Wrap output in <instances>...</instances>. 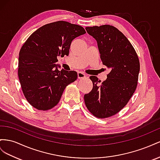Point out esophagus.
<instances>
[{
    "label": "esophagus",
    "instance_id": "1",
    "mask_svg": "<svg viewBox=\"0 0 160 160\" xmlns=\"http://www.w3.org/2000/svg\"><path fill=\"white\" fill-rule=\"evenodd\" d=\"M86 76V75L84 74V73L82 72H78V78L79 79H82V78H84Z\"/></svg>",
    "mask_w": 160,
    "mask_h": 160
}]
</instances>
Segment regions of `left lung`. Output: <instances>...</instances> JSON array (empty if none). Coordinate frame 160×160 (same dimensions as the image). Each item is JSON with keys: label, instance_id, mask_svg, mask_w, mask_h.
I'll use <instances>...</instances> for the list:
<instances>
[{"label": "left lung", "instance_id": "left-lung-1", "mask_svg": "<svg viewBox=\"0 0 160 160\" xmlns=\"http://www.w3.org/2000/svg\"><path fill=\"white\" fill-rule=\"evenodd\" d=\"M87 33L97 42L102 64L110 72L100 82L91 76L93 88L84 94L86 107L98 118L115 115L124 107L138 85L139 61L133 45L116 27L104 25L86 27Z\"/></svg>", "mask_w": 160, "mask_h": 160}]
</instances>
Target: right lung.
Segmentation results:
<instances>
[{"mask_svg": "<svg viewBox=\"0 0 160 160\" xmlns=\"http://www.w3.org/2000/svg\"><path fill=\"white\" fill-rule=\"evenodd\" d=\"M86 33L82 27L66 21L45 25L27 39L19 55L18 75L26 99L38 110H49L78 77L75 71L59 70L58 56L69 55L71 43Z\"/></svg>", "mask_w": 160, "mask_h": 160, "instance_id": "right-lung-1", "label": "right lung"}]
</instances>
